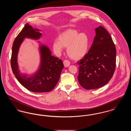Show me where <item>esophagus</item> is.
<instances>
[{"instance_id":"obj_1","label":"esophagus","mask_w":131,"mask_h":131,"mask_svg":"<svg viewBox=\"0 0 131 131\" xmlns=\"http://www.w3.org/2000/svg\"><path fill=\"white\" fill-rule=\"evenodd\" d=\"M63 63H64V66L65 67H69L70 66V62L68 60H65L63 61Z\"/></svg>"}]
</instances>
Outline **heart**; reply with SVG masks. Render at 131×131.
Wrapping results in <instances>:
<instances>
[{
  "instance_id": "obj_1",
  "label": "heart",
  "mask_w": 131,
  "mask_h": 131,
  "mask_svg": "<svg viewBox=\"0 0 131 131\" xmlns=\"http://www.w3.org/2000/svg\"><path fill=\"white\" fill-rule=\"evenodd\" d=\"M57 40L54 41L52 47L57 54H60L67 47L69 57L74 60H79L85 56L90 45V38L85 33H80L75 29H68L61 33Z\"/></svg>"
}]
</instances>
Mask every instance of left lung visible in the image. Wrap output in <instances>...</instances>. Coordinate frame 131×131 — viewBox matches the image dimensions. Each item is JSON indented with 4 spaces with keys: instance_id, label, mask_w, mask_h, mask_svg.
Instances as JSON below:
<instances>
[{
    "instance_id": "1",
    "label": "left lung",
    "mask_w": 131,
    "mask_h": 131,
    "mask_svg": "<svg viewBox=\"0 0 131 131\" xmlns=\"http://www.w3.org/2000/svg\"><path fill=\"white\" fill-rule=\"evenodd\" d=\"M95 32L88 53L78 62V81L87 90L106 84L112 79L116 67V49L111 36L102 26L95 28Z\"/></svg>"
}]
</instances>
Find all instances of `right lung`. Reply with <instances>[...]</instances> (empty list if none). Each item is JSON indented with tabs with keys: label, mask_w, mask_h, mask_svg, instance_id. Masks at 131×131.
Here are the masks:
<instances>
[{
	"label": "right lung",
	"mask_w": 131,
	"mask_h": 131,
	"mask_svg": "<svg viewBox=\"0 0 131 131\" xmlns=\"http://www.w3.org/2000/svg\"><path fill=\"white\" fill-rule=\"evenodd\" d=\"M41 30L33 28L28 24L15 38L12 49L11 65L13 73L19 82L25 88L33 92L43 93L51 91L59 80L64 65L61 59L51 56L49 48L43 44L39 45L40 64L37 71L33 74H21L18 63L19 49L24 39L27 38L39 40L42 36Z\"/></svg>",
	"instance_id": "right-lung-1"
}]
</instances>
